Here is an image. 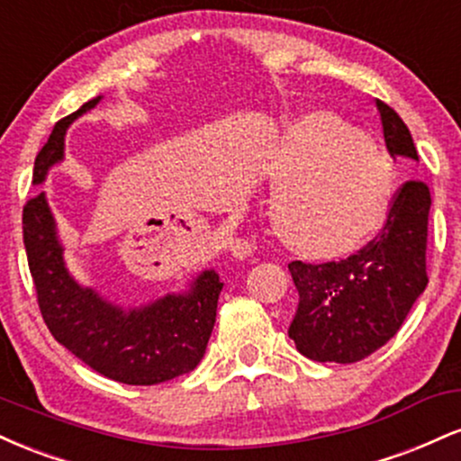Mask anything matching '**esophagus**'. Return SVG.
Here are the masks:
<instances>
[{"label":"esophagus","mask_w":461,"mask_h":461,"mask_svg":"<svg viewBox=\"0 0 461 461\" xmlns=\"http://www.w3.org/2000/svg\"><path fill=\"white\" fill-rule=\"evenodd\" d=\"M230 251L234 253V258H238V260H245V258L253 253V245L247 238H234V240L230 242Z\"/></svg>","instance_id":"34e87169"}]
</instances>
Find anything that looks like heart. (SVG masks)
<instances>
[{"label":"heart","mask_w":461,"mask_h":461,"mask_svg":"<svg viewBox=\"0 0 461 461\" xmlns=\"http://www.w3.org/2000/svg\"><path fill=\"white\" fill-rule=\"evenodd\" d=\"M277 231L310 256H340L388 223L396 171L384 147L331 114L285 125L267 160Z\"/></svg>","instance_id":"b5f03b06"}]
</instances>
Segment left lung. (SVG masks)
Segmentation results:
<instances>
[{"mask_svg": "<svg viewBox=\"0 0 461 461\" xmlns=\"http://www.w3.org/2000/svg\"><path fill=\"white\" fill-rule=\"evenodd\" d=\"M377 110L390 156L418 162L403 119L379 99ZM429 208L427 184L410 179L396 190L388 223L356 256L325 264H288L299 293L288 336L301 356L353 364L399 331L429 282L425 267Z\"/></svg>", "mask_w": 461, "mask_h": 461, "instance_id": "obj_1", "label": "left lung"}]
</instances>
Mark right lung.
I'll list each match as a JSON object with an SVG mask.
<instances>
[{"label": "right lung", "instance_id": "obj_1", "mask_svg": "<svg viewBox=\"0 0 461 461\" xmlns=\"http://www.w3.org/2000/svg\"><path fill=\"white\" fill-rule=\"evenodd\" d=\"M99 102L102 97H95L58 121L36 156L34 186L45 182L54 164L65 160V136L73 121ZM23 242L45 325L86 366L121 384L156 385L201 362L223 288L214 268L190 279L184 293H167L139 308L116 305L68 273L45 193L25 203Z\"/></svg>", "mask_w": 461, "mask_h": 461}]
</instances>
